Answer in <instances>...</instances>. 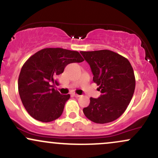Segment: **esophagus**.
I'll list each match as a JSON object with an SVG mask.
<instances>
[{"label":"esophagus","instance_id":"34e87169","mask_svg":"<svg viewBox=\"0 0 158 158\" xmlns=\"http://www.w3.org/2000/svg\"><path fill=\"white\" fill-rule=\"evenodd\" d=\"M73 95L74 97H76V98H79V94H75V93L73 94Z\"/></svg>","mask_w":158,"mask_h":158}]
</instances>
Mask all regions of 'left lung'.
I'll use <instances>...</instances> for the list:
<instances>
[{
    "label": "left lung",
    "mask_w": 158,
    "mask_h": 158,
    "mask_svg": "<svg viewBox=\"0 0 158 158\" xmlns=\"http://www.w3.org/2000/svg\"><path fill=\"white\" fill-rule=\"evenodd\" d=\"M80 52L102 93L100 98H90L83 112L94 123L112 122L124 113L133 98L136 79L132 66L127 58L110 50Z\"/></svg>",
    "instance_id": "8db88e82"
}]
</instances>
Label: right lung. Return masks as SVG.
Returning a JSON list of instances; mask_svg holds the SVG:
<instances>
[{
  "label": "right lung",
  "mask_w": 158,
  "mask_h": 158,
  "mask_svg": "<svg viewBox=\"0 0 158 158\" xmlns=\"http://www.w3.org/2000/svg\"><path fill=\"white\" fill-rule=\"evenodd\" d=\"M83 60L78 52L61 48H43L26 60L21 69L18 88L22 104L31 117L50 122L61 115L70 95L60 94L52 84H58L55 78L67 64Z\"/></svg>",
  "instance_id": "obj_1"
}]
</instances>
